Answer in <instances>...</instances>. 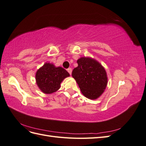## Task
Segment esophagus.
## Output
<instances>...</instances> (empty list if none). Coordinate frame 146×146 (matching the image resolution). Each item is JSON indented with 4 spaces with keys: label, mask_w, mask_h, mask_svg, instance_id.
<instances>
[{
    "label": "esophagus",
    "mask_w": 146,
    "mask_h": 146,
    "mask_svg": "<svg viewBox=\"0 0 146 146\" xmlns=\"http://www.w3.org/2000/svg\"><path fill=\"white\" fill-rule=\"evenodd\" d=\"M67 70H68V72L69 73V74L71 75V74H72V69L71 68H68L67 69Z\"/></svg>",
    "instance_id": "obj_1"
}]
</instances>
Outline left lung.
Segmentation results:
<instances>
[{
	"label": "left lung",
	"mask_w": 146,
	"mask_h": 146,
	"mask_svg": "<svg viewBox=\"0 0 146 146\" xmlns=\"http://www.w3.org/2000/svg\"><path fill=\"white\" fill-rule=\"evenodd\" d=\"M78 66L72 70L82 93L91 100L98 99L104 93L108 83L107 72L98 61L91 57H80L77 61Z\"/></svg>",
	"instance_id": "left-lung-1"
}]
</instances>
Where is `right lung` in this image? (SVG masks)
<instances>
[{"mask_svg":"<svg viewBox=\"0 0 146 146\" xmlns=\"http://www.w3.org/2000/svg\"><path fill=\"white\" fill-rule=\"evenodd\" d=\"M69 76L67 70L63 68L56 67L54 64L46 62L38 69L35 79L39 89L43 93L50 94L58 91L61 83Z\"/></svg>","mask_w":146,"mask_h":146,"instance_id":"right-lung-1","label":"right lung"}]
</instances>
